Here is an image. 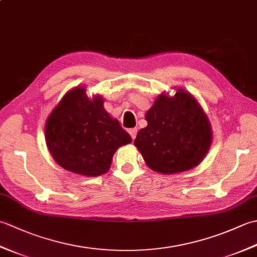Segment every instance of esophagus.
<instances>
[{
    "mask_svg": "<svg viewBox=\"0 0 257 257\" xmlns=\"http://www.w3.org/2000/svg\"><path fill=\"white\" fill-rule=\"evenodd\" d=\"M137 133H138L137 128H133V129L129 130V135L132 136V138H133L134 140H135V138H136V136H137Z\"/></svg>",
    "mask_w": 257,
    "mask_h": 257,
    "instance_id": "obj_1",
    "label": "esophagus"
}]
</instances>
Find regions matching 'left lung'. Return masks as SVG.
I'll return each instance as SVG.
<instances>
[{
    "label": "left lung",
    "instance_id": "obj_1",
    "mask_svg": "<svg viewBox=\"0 0 257 257\" xmlns=\"http://www.w3.org/2000/svg\"><path fill=\"white\" fill-rule=\"evenodd\" d=\"M148 125L134 145L151 170L174 174L203 161L212 144L210 120L193 95L178 88L174 96L162 92L146 112Z\"/></svg>",
    "mask_w": 257,
    "mask_h": 257
}]
</instances>
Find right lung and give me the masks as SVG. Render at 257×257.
<instances>
[{"mask_svg":"<svg viewBox=\"0 0 257 257\" xmlns=\"http://www.w3.org/2000/svg\"><path fill=\"white\" fill-rule=\"evenodd\" d=\"M45 140L54 160L84 177L109 171L118 148L132 137L103 108L100 95L89 98L84 86L68 90L45 123Z\"/></svg>","mask_w":257,"mask_h":257,"instance_id":"right-lung-1","label":"right lung"}]
</instances>
